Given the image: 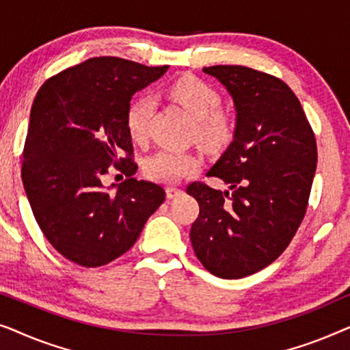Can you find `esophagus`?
Here are the masks:
<instances>
[{
    "label": "esophagus",
    "instance_id": "esophagus-1",
    "mask_svg": "<svg viewBox=\"0 0 350 350\" xmlns=\"http://www.w3.org/2000/svg\"><path fill=\"white\" fill-rule=\"evenodd\" d=\"M165 194H167V199H175L181 194V189L175 188V186H169V188L165 189Z\"/></svg>",
    "mask_w": 350,
    "mask_h": 350
}]
</instances>
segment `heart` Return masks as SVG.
<instances>
[{
	"label": "heart",
	"mask_w": 350,
	"mask_h": 350,
	"mask_svg": "<svg viewBox=\"0 0 350 350\" xmlns=\"http://www.w3.org/2000/svg\"><path fill=\"white\" fill-rule=\"evenodd\" d=\"M167 92L196 121V138L200 145L208 150H219L231 142L234 124L231 116L219 109L221 97L217 89L196 76H185L172 83ZM151 114L152 100L148 95H138L129 105L126 126L133 142L146 140ZM199 165L200 157L194 152L159 150L146 157L143 172L154 181L175 183L194 174Z\"/></svg>",
	"instance_id": "obj_1"
}]
</instances>
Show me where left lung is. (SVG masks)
<instances>
[{
	"label": "left lung",
	"instance_id": "8db88e82",
	"mask_svg": "<svg viewBox=\"0 0 350 350\" xmlns=\"http://www.w3.org/2000/svg\"><path fill=\"white\" fill-rule=\"evenodd\" d=\"M234 100V140L207 176L229 191L194 181L199 202L191 243L205 269L242 279L279 258L308 210L317 143L299 100L284 81L241 65L205 66Z\"/></svg>",
	"mask_w": 350,
	"mask_h": 350
}]
</instances>
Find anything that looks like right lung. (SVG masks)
<instances>
[{"label":"right lung","instance_id":"obj_1","mask_svg":"<svg viewBox=\"0 0 350 350\" xmlns=\"http://www.w3.org/2000/svg\"><path fill=\"white\" fill-rule=\"evenodd\" d=\"M167 68L94 57L38 90L23 146V188L44 237L76 265L98 267L124 255L164 202L159 185L133 178L138 167L126 114L132 95ZM111 165L128 178L109 193L103 176Z\"/></svg>","mask_w":350,"mask_h":350}]
</instances>
